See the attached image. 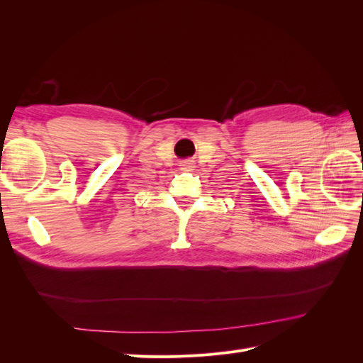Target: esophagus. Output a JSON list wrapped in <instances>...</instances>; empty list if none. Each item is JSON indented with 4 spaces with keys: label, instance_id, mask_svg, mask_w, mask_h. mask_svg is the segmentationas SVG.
Listing matches in <instances>:
<instances>
[{
    "label": "esophagus",
    "instance_id": "obj_1",
    "mask_svg": "<svg viewBox=\"0 0 363 363\" xmlns=\"http://www.w3.org/2000/svg\"><path fill=\"white\" fill-rule=\"evenodd\" d=\"M182 167H184L186 169H191V168H194V160H191V159H186V160H183V162H182Z\"/></svg>",
    "mask_w": 363,
    "mask_h": 363
}]
</instances>
